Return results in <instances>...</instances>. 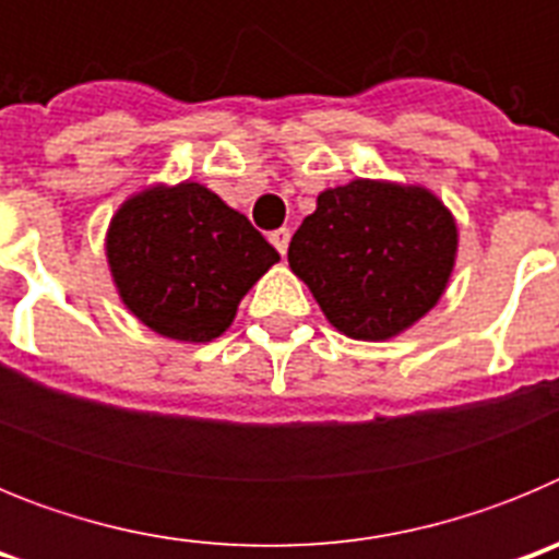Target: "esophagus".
<instances>
[{"mask_svg":"<svg viewBox=\"0 0 559 559\" xmlns=\"http://www.w3.org/2000/svg\"><path fill=\"white\" fill-rule=\"evenodd\" d=\"M269 240L274 243V249L280 251V254H285V251H288V243H290V229H285V226H283V229L271 231Z\"/></svg>","mask_w":559,"mask_h":559,"instance_id":"34e87169","label":"esophagus"}]
</instances>
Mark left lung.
<instances>
[{
	"instance_id": "1",
	"label": "left lung",
	"mask_w": 559,
	"mask_h": 559,
	"mask_svg": "<svg viewBox=\"0 0 559 559\" xmlns=\"http://www.w3.org/2000/svg\"><path fill=\"white\" fill-rule=\"evenodd\" d=\"M456 224L423 187L355 179L324 190L288 246V263L333 328L380 341L412 328L445 290Z\"/></svg>"
}]
</instances>
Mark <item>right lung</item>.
Listing matches in <instances>:
<instances>
[{
  "label": "right lung",
  "mask_w": 559,
  "mask_h": 559,
  "mask_svg": "<svg viewBox=\"0 0 559 559\" xmlns=\"http://www.w3.org/2000/svg\"><path fill=\"white\" fill-rule=\"evenodd\" d=\"M106 251L128 310L179 341L218 338L246 290L280 260L246 215L195 181L126 201Z\"/></svg>",
  "instance_id": "right-lung-1"
}]
</instances>
